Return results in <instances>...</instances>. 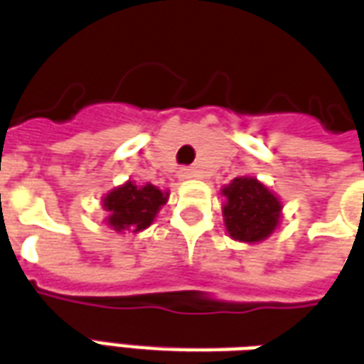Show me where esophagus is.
<instances>
[{
	"mask_svg": "<svg viewBox=\"0 0 364 364\" xmlns=\"http://www.w3.org/2000/svg\"><path fill=\"white\" fill-rule=\"evenodd\" d=\"M197 177V171L195 169H191V167H183L179 169V179H195Z\"/></svg>",
	"mask_w": 364,
	"mask_h": 364,
	"instance_id": "obj_1",
	"label": "esophagus"
}]
</instances>
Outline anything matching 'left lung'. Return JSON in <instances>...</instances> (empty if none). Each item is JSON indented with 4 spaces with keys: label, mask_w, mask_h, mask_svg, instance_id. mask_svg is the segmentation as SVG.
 <instances>
[{
    "label": "left lung",
    "mask_w": 364,
    "mask_h": 364,
    "mask_svg": "<svg viewBox=\"0 0 364 364\" xmlns=\"http://www.w3.org/2000/svg\"><path fill=\"white\" fill-rule=\"evenodd\" d=\"M224 197L222 216L232 240L259 244L279 228L282 218L281 198L257 177H236L220 189Z\"/></svg>",
    "instance_id": "obj_1"
}]
</instances>
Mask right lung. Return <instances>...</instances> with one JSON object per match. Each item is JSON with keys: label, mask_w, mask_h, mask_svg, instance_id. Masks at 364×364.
<instances>
[{"label": "right lung", "mask_w": 364, "mask_h": 364, "mask_svg": "<svg viewBox=\"0 0 364 364\" xmlns=\"http://www.w3.org/2000/svg\"><path fill=\"white\" fill-rule=\"evenodd\" d=\"M169 198V191L158 189L156 185H136V181L122 183L109 191L101 200L107 210L105 224L117 234H138L150 228L156 216Z\"/></svg>", "instance_id": "obj_1"}]
</instances>
